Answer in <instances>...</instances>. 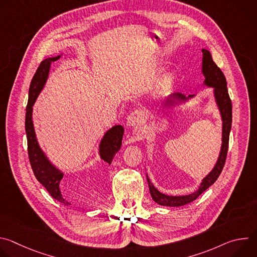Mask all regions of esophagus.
Here are the masks:
<instances>
[{"mask_svg": "<svg viewBox=\"0 0 257 257\" xmlns=\"http://www.w3.org/2000/svg\"><path fill=\"white\" fill-rule=\"evenodd\" d=\"M144 120V116H143V112L140 111V109H134L132 111L128 118H127V124L129 126H136L139 125L143 122Z\"/></svg>", "mask_w": 257, "mask_h": 257, "instance_id": "esophagus-1", "label": "esophagus"}]
</instances>
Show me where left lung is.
Instances as JSON below:
<instances>
[{"label":"left lung","instance_id":"1","mask_svg":"<svg viewBox=\"0 0 257 257\" xmlns=\"http://www.w3.org/2000/svg\"><path fill=\"white\" fill-rule=\"evenodd\" d=\"M203 58H202V73L205 77L204 84L213 87L214 97L216 104L221 112L222 120H223V137H222V148L221 152H219V157L217 159V162L212 169V171L202 180L200 187L197 191L188 194V195H182V196H170L161 193L150 181L148 175V183L150 187L151 195L157 203L160 205L165 206H182L187 203L192 202L195 200L203 191H205L209 186H211L213 183L216 181L218 176L221 175L223 168L226 163V158L228 154V148H229V136L230 131L232 127V101L229 96L228 88H227V80L224 75L222 70L219 69L216 64L213 62L210 53L207 50H202ZM194 95H188L187 97L182 93H173L169 95L165 100V105H170L176 100H187L188 98L193 97Z\"/></svg>","mask_w":257,"mask_h":257}]
</instances>
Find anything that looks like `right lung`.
I'll return each mask as SVG.
<instances>
[{"label": "right lung", "mask_w": 257, "mask_h": 257, "mask_svg": "<svg viewBox=\"0 0 257 257\" xmlns=\"http://www.w3.org/2000/svg\"><path fill=\"white\" fill-rule=\"evenodd\" d=\"M61 56L48 58L44 60L31 80L28 93V103L26 106L25 115V131L27 136V151L31 169L35 178L48 190L51 196L59 202L68 205L69 202L64 198L60 189V182L64 174L59 171L48 160L44 152L41 150L38 139H36L33 123H32V105L36 97L44 88L49 76L51 63L60 59ZM124 128L121 125H116L109 129L103 136L99 144V156L108 165H111L115 155L121 148Z\"/></svg>", "instance_id": "obj_1"}]
</instances>
